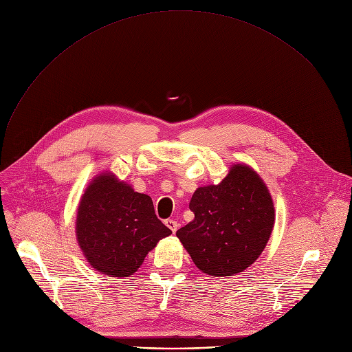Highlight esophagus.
Returning a JSON list of instances; mask_svg holds the SVG:
<instances>
[{
	"instance_id": "34e87169",
	"label": "esophagus",
	"mask_w": 352,
	"mask_h": 352,
	"mask_svg": "<svg viewBox=\"0 0 352 352\" xmlns=\"http://www.w3.org/2000/svg\"><path fill=\"white\" fill-rule=\"evenodd\" d=\"M165 224L170 228V231L175 234L176 231H177V228H179V223L176 221V220H172V219H168L166 221H165Z\"/></svg>"
}]
</instances>
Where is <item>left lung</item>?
Masks as SVG:
<instances>
[{
    "instance_id": "8db88e82",
    "label": "left lung",
    "mask_w": 352,
    "mask_h": 352,
    "mask_svg": "<svg viewBox=\"0 0 352 352\" xmlns=\"http://www.w3.org/2000/svg\"><path fill=\"white\" fill-rule=\"evenodd\" d=\"M195 220L176 235L195 265L212 276H232L252 265L272 232L275 210L262 179L235 165L220 184L199 187Z\"/></svg>"
}]
</instances>
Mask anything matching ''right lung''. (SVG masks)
I'll list each match as a JSON object with an SVG mask.
<instances>
[{
    "label": "right lung",
    "instance_id": "right-lung-1",
    "mask_svg": "<svg viewBox=\"0 0 352 352\" xmlns=\"http://www.w3.org/2000/svg\"><path fill=\"white\" fill-rule=\"evenodd\" d=\"M76 232L90 265L114 278L137 272L159 239L172 234L156 217L149 196L133 192L110 173L87 187L78 206Z\"/></svg>",
    "mask_w": 352,
    "mask_h": 352
}]
</instances>
